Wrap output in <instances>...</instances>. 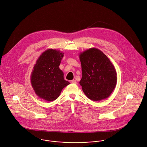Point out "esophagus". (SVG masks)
I'll use <instances>...</instances> for the list:
<instances>
[{
  "instance_id": "esophagus-1",
  "label": "esophagus",
  "mask_w": 147,
  "mask_h": 147,
  "mask_svg": "<svg viewBox=\"0 0 147 147\" xmlns=\"http://www.w3.org/2000/svg\"><path fill=\"white\" fill-rule=\"evenodd\" d=\"M70 82L71 83H77V82L76 80H72V81H71Z\"/></svg>"
}]
</instances>
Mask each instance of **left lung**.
I'll list each match as a JSON object with an SVG mask.
<instances>
[{
	"label": "left lung",
	"instance_id": "left-lung-1",
	"mask_svg": "<svg viewBox=\"0 0 147 147\" xmlns=\"http://www.w3.org/2000/svg\"><path fill=\"white\" fill-rule=\"evenodd\" d=\"M82 77L80 82L87 97L98 101L108 98L116 86V70L108 57L100 49L91 48L81 52Z\"/></svg>",
	"mask_w": 147,
	"mask_h": 147
}]
</instances>
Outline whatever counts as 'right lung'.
I'll use <instances>...</instances> for the list:
<instances>
[{
	"instance_id": "add662e5",
	"label": "right lung",
	"mask_w": 147,
	"mask_h": 147,
	"mask_svg": "<svg viewBox=\"0 0 147 147\" xmlns=\"http://www.w3.org/2000/svg\"><path fill=\"white\" fill-rule=\"evenodd\" d=\"M64 53L60 50L48 49L38 57L30 76L31 84L39 98L52 101L60 96L62 90L70 84L64 78L59 68Z\"/></svg>"
}]
</instances>
